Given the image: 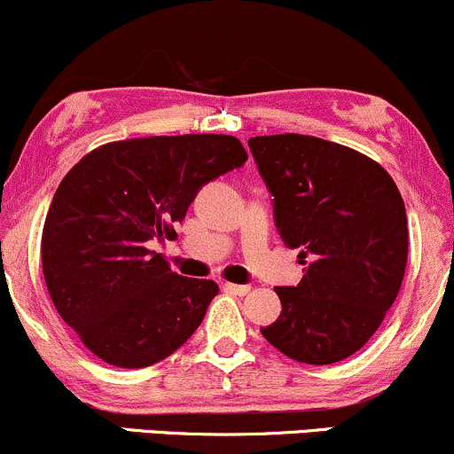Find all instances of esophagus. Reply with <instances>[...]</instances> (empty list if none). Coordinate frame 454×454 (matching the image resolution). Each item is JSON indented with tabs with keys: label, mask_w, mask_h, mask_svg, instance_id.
Here are the masks:
<instances>
[{
	"label": "esophagus",
	"mask_w": 454,
	"mask_h": 454,
	"mask_svg": "<svg viewBox=\"0 0 454 454\" xmlns=\"http://www.w3.org/2000/svg\"><path fill=\"white\" fill-rule=\"evenodd\" d=\"M223 291L232 293V295H247V293H250V286H247V284L223 282Z\"/></svg>",
	"instance_id": "esophagus-1"
}]
</instances>
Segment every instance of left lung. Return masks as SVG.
<instances>
[{"label": "left lung", "mask_w": 454, "mask_h": 454, "mask_svg": "<svg viewBox=\"0 0 454 454\" xmlns=\"http://www.w3.org/2000/svg\"><path fill=\"white\" fill-rule=\"evenodd\" d=\"M273 196L282 241L300 247L303 278L276 286L282 312L262 336L303 364L353 356L395 303L407 265V213L380 163L321 137H250Z\"/></svg>", "instance_id": "left-lung-1"}]
</instances>
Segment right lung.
I'll use <instances>...</instances> for the list:
<instances>
[{
	"mask_svg": "<svg viewBox=\"0 0 454 454\" xmlns=\"http://www.w3.org/2000/svg\"><path fill=\"white\" fill-rule=\"evenodd\" d=\"M246 159L232 136H157L106 144L64 176L44 219L43 273L94 356L144 368L198 330L217 284L178 276L146 246L176 235L196 193Z\"/></svg>",
	"mask_w": 454,
	"mask_h": 454,
	"instance_id": "1",
	"label": "right lung"
}]
</instances>
